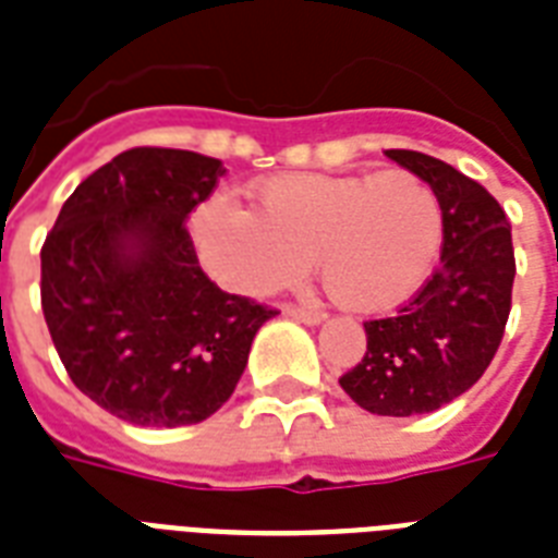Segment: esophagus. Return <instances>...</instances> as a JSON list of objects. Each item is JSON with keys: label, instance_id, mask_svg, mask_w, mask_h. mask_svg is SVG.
I'll return each instance as SVG.
<instances>
[{"label": "esophagus", "instance_id": "esophagus-1", "mask_svg": "<svg viewBox=\"0 0 558 558\" xmlns=\"http://www.w3.org/2000/svg\"><path fill=\"white\" fill-rule=\"evenodd\" d=\"M287 315H292V318H298V322H304V324H322L324 318H327L318 306H295V304L287 306Z\"/></svg>", "mask_w": 558, "mask_h": 558}]
</instances>
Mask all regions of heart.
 <instances>
[{"instance_id":"1","label":"heart","mask_w":558,"mask_h":558,"mask_svg":"<svg viewBox=\"0 0 558 558\" xmlns=\"http://www.w3.org/2000/svg\"><path fill=\"white\" fill-rule=\"evenodd\" d=\"M257 202L214 196L191 219L202 266L231 292L289 287L318 257L336 304L385 313L423 287L440 254V196L411 170L283 173L257 187Z\"/></svg>"}]
</instances>
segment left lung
I'll list each match as a JSON object with an SVG mask.
<instances>
[{"label": "left lung", "instance_id": "8db88e82", "mask_svg": "<svg viewBox=\"0 0 558 558\" xmlns=\"http://www.w3.org/2000/svg\"><path fill=\"white\" fill-rule=\"evenodd\" d=\"M385 156L440 196V266L390 318L365 322V356L339 385L371 414L414 416L458 399L489 367L510 318L515 252L510 219L475 179L425 153Z\"/></svg>", "mask_w": 558, "mask_h": 558}]
</instances>
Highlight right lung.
<instances>
[{
	"label": "right lung",
	"mask_w": 558,
	"mask_h": 558,
	"mask_svg": "<svg viewBox=\"0 0 558 558\" xmlns=\"http://www.w3.org/2000/svg\"><path fill=\"white\" fill-rule=\"evenodd\" d=\"M222 173L199 153L133 147L74 187L43 243L39 301L57 356L118 420H208L278 315L222 292L199 266L185 222Z\"/></svg>",
	"instance_id": "1"
}]
</instances>
